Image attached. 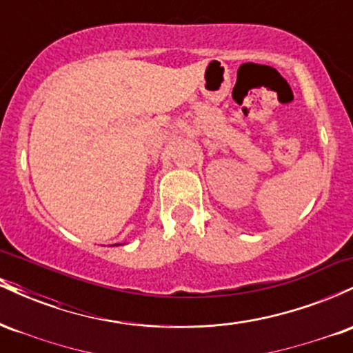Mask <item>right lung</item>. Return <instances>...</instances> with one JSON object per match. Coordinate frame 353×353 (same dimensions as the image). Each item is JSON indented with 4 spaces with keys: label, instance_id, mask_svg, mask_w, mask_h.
Instances as JSON below:
<instances>
[{
    "label": "right lung",
    "instance_id": "add662e5",
    "mask_svg": "<svg viewBox=\"0 0 353 353\" xmlns=\"http://www.w3.org/2000/svg\"><path fill=\"white\" fill-rule=\"evenodd\" d=\"M114 245H116V244H114ZM117 245H119V244H117Z\"/></svg>",
    "mask_w": 353,
    "mask_h": 353
}]
</instances>
